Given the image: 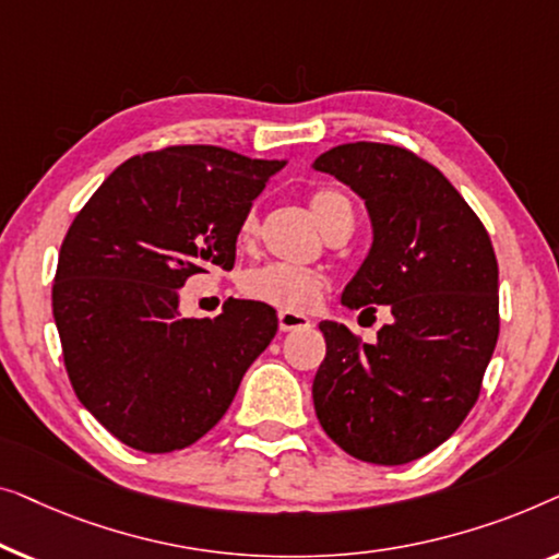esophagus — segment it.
<instances>
[{
    "instance_id": "obj_1",
    "label": "esophagus",
    "mask_w": 559,
    "mask_h": 559,
    "mask_svg": "<svg viewBox=\"0 0 559 559\" xmlns=\"http://www.w3.org/2000/svg\"><path fill=\"white\" fill-rule=\"evenodd\" d=\"M278 326H281V332H298V329H309L311 321L306 319L304 313L281 311L278 313Z\"/></svg>"
}]
</instances>
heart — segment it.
Returning a JSON list of instances; mask_svg holds the SVG:
<instances>
[{"label":"heart","mask_w":559,"mask_h":559,"mask_svg":"<svg viewBox=\"0 0 559 559\" xmlns=\"http://www.w3.org/2000/svg\"><path fill=\"white\" fill-rule=\"evenodd\" d=\"M311 212L321 225V230H329L342 217H352V204L336 190H321L311 198ZM258 233V217L255 212H248L240 219L238 238L240 242H253ZM242 294L253 301H261L265 306L283 311H309L313 304L319 301L321 288H324V278L317 271L296 269V265L286 263H265L258 269H250L240 281Z\"/></svg>","instance_id":"b5f03b06"}]
</instances>
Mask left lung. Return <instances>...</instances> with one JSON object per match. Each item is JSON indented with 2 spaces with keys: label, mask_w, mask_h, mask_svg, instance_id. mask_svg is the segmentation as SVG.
Returning <instances> with one entry per match:
<instances>
[{
  "label": "left lung",
  "mask_w": 559,
  "mask_h": 559,
  "mask_svg": "<svg viewBox=\"0 0 559 559\" xmlns=\"http://www.w3.org/2000/svg\"><path fill=\"white\" fill-rule=\"evenodd\" d=\"M313 169L352 187L372 219V248L342 304L392 313L374 344L321 321L317 418L359 461L411 463L451 438L481 392L499 340L497 255L459 190L403 146L342 144Z\"/></svg>",
  "instance_id": "1"
}]
</instances>
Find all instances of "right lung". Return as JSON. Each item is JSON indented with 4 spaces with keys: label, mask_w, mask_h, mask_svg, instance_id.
<instances>
[{
    "label": "right lung",
    "mask_w": 559,
    "mask_h": 559,
    "mask_svg": "<svg viewBox=\"0 0 559 559\" xmlns=\"http://www.w3.org/2000/svg\"><path fill=\"white\" fill-rule=\"evenodd\" d=\"M283 164L167 146L123 162L75 215L52 317L78 400L121 443L192 445L276 336L271 306L230 298L215 319H182L177 288L207 265L233 269L240 219Z\"/></svg>",
    "instance_id": "right-lung-1"
}]
</instances>
